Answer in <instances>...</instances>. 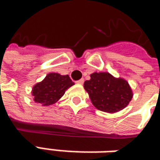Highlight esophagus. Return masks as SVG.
Instances as JSON below:
<instances>
[{
    "label": "esophagus",
    "instance_id": "34e87169",
    "mask_svg": "<svg viewBox=\"0 0 160 160\" xmlns=\"http://www.w3.org/2000/svg\"><path fill=\"white\" fill-rule=\"evenodd\" d=\"M77 84H79V85H82V84L84 83V79H80V80H78V81H76Z\"/></svg>",
    "mask_w": 160,
    "mask_h": 160
}]
</instances>
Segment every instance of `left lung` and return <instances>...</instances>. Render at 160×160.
Wrapping results in <instances>:
<instances>
[{"label":"left lung","instance_id":"1","mask_svg":"<svg viewBox=\"0 0 160 160\" xmlns=\"http://www.w3.org/2000/svg\"><path fill=\"white\" fill-rule=\"evenodd\" d=\"M86 80L84 88L98 110L115 113L127 107L133 98V92L127 80L116 78L108 72H94Z\"/></svg>","mask_w":160,"mask_h":160}]
</instances>
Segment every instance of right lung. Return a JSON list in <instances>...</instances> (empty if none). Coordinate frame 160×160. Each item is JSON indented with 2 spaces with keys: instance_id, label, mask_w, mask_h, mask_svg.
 Masks as SVG:
<instances>
[{
  "instance_id": "add662e5",
  "label": "right lung",
  "mask_w": 160,
  "mask_h": 160,
  "mask_svg": "<svg viewBox=\"0 0 160 160\" xmlns=\"http://www.w3.org/2000/svg\"><path fill=\"white\" fill-rule=\"evenodd\" d=\"M73 85L74 83L68 74L62 75L58 73H49L42 81L33 86L32 96L34 102L42 106H49L56 103Z\"/></svg>"
}]
</instances>
